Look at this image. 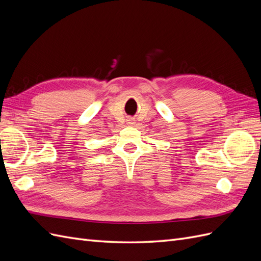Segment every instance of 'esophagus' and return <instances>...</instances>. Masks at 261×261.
I'll return each mask as SVG.
<instances>
[{
  "label": "esophagus",
  "instance_id": "obj_1",
  "mask_svg": "<svg viewBox=\"0 0 261 261\" xmlns=\"http://www.w3.org/2000/svg\"><path fill=\"white\" fill-rule=\"evenodd\" d=\"M128 123H129V124H134V121L132 120V118H129V120H128Z\"/></svg>",
  "mask_w": 261,
  "mask_h": 261
}]
</instances>
